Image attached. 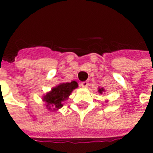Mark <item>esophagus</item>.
<instances>
[{"instance_id": "1", "label": "esophagus", "mask_w": 153, "mask_h": 153, "mask_svg": "<svg viewBox=\"0 0 153 153\" xmlns=\"http://www.w3.org/2000/svg\"><path fill=\"white\" fill-rule=\"evenodd\" d=\"M80 86L83 87V88H87V87L88 86V82H87V81L81 82V83H80Z\"/></svg>"}]
</instances>
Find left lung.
<instances>
[{"label":"left lung","instance_id":"8db88e82","mask_svg":"<svg viewBox=\"0 0 153 153\" xmlns=\"http://www.w3.org/2000/svg\"><path fill=\"white\" fill-rule=\"evenodd\" d=\"M103 91H104V89H103V88H100V89L98 90V92H99V93H102Z\"/></svg>","mask_w":153,"mask_h":153}]
</instances>
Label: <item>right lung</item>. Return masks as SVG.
I'll use <instances>...</instances> for the list:
<instances>
[{"instance_id":"add662e5","label":"right lung","mask_w":153,"mask_h":153,"mask_svg":"<svg viewBox=\"0 0 153 153\" xmlns=\"http://www.w3.org/2000/svg\"><path fill=\"white\" fill-rule=\"evenodd\" d=\"M78 87V83L75 81L71 83H61L56 88L51 89V93H48L46 96L43 97V101L47 102V106L51 110V106L54 107L53 110L59 109L63 106L62 102L68 98L70 93L74 88Z\"/></svg>"}]
</instances>
